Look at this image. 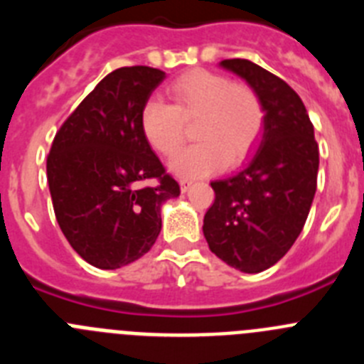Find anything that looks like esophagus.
I'll return each instance as SVG.
<instances>
[{
    "label": "esophagus",
    "mask_w": 364,
    "mask_h": 364,
    "mask_svg": "<svg viewBox=\"0 0 364 364\" xmlns=\"http://www.w3.org/2000/svg\"><path fill=\"white\" fill-rule=\"evenodd\" d=\"M191 186H193L191 180H180V189H182V193L189 191V188H191Z\"/></svg>",
    "instance_id": "esophagus-1"
}]
</instances>
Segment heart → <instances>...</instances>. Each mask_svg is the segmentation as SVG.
<instances>
[{
    "instance_id": "1",
    "label": "heart",
    "mask_w": 364,
    "mask_h": 364,
    "mask_svg": "<svg viewBox=\"0 0 364 364\" xmlns=\"http://www.w3.org/2000/svg\"><path fill=\"white\" fill-rule=\"evenodd\" d=\"M173 105L149 98L140 111V127L154 151L171 156L184 142V120L195 122L198 144L171 160L176 176L197 178L217 171L222 164L242 162L259 140L264 107L259 95L244 83H231L210 70H189L169 83Z\"/></svg>"
}]
</instances>
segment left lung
Segmentation results:
<instances>
[{
	"mask_svg": "<svg viewBox=\"0 0 364 364\" xmlns=\"http://www.w3.org/2000/svg\"><path fill=\"white\" fill-rule=\"evenodd\" d=\"M259 95L264 125L239 171L213 180L215 202L204 215L211 252L235 269H268L294 246L317 189L319 147L306 107L284 80L250 60H224Z\"/></svg>",
	"mask_w": 364,
	"mask_h": 364,
	"instance_id": "obj_1",
	"label": "left lung"
}]
</instances>
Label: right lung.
Segmentation results:
<instances>
[{
    "label": "right lung",
    "mask_w": 364,
    "mask_h": 364,
    "mask_svg": "<svg viewBox=\"0 0 364 364\" xmlns=\"http://www.w3.org/2000/svg\"><path fill=\"white\" fill-rule=\"evenodd\" d=\"M166 80L153 67L105 76L60 127L47 159L56 220L74 252L100 269L146 255L162 228V205L180 195L140 127V111ZM156 178V186L143 182Z\"/></svg>",
    "instance_id": "right-lung-1"
}]
</instances>
